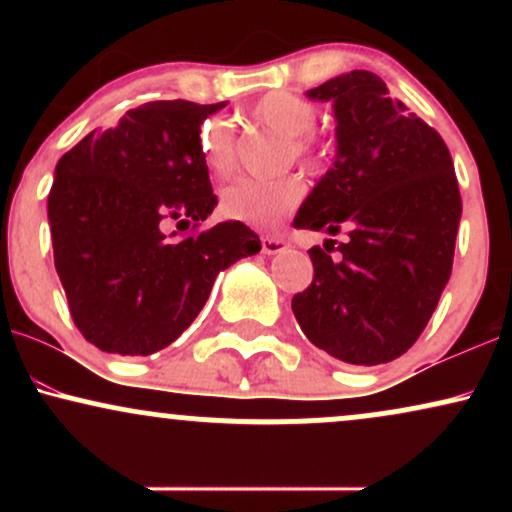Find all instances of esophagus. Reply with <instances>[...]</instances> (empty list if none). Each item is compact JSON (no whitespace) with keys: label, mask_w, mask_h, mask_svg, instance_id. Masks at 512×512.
Instances as JSON below:
<instances>
[{"label":"esophagus","mask_w":512,"mask_h":512,"mask_svg":"<svg viewBox=\"0 0 512 512\" xmlns=\"http://www.w3.org/2000/svg\"><path fill=\"white\" fill-rule=\"evenodd\" d=\"M286 250L284 238H262V252L264 255H279V252Z\"/></svg>","instance_id":"obj_1"}]
</instances>
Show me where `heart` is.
Instances as JSON below:
<instances>
[{"mask_svg": "<svg viewBox=\"0 0 512 512\" xmlns=\"http://www.w3.org/2000/svg\"><path fill=\"white\" fill-rule=\"evenodd\" d=\"M257 127L269 129L286 139L284 156H293L305 166L320 168L327 161V149L310 134L317 110L301 96L286 91L267 93L250 110ZM197 154L202 166L214 178H228L236 168V137L223 120H207L199 127ZM305 187L296 175H276L267 180L240 178L221 192V214L252 228L272 231L301 204Z\"/></svg>", "mask_w": 512, "mask_h": 512, "instance_id": "obj_1", "label": "heart"}]
</instances>
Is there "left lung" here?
<instances>
[{"label": "left lung", "instance_id": "8db88e82", "mask_svg": "<svg viewBox=\"0 0 512 512\" xmlns=\"http://www.w3.org/2000/svg\"><path fill=\"white\" fill-rule=\"evenodd\" d=\"M332 103L337 154L293 226L327 233L308 250L313 284L291 301L317 349L354 366L395 361L419 339L448 284L462 199L436 129L366 69L305 91ZM347 240L332 258V235Z\"/></svg>", "mask_w": 512, "mask_h": 512}]
</instances>
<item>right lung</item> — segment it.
<instances>
[{"instance_id": "obj_1", "label": "right lung", "mask_w": 512, "mask_h": 512, "mask_svg": "<svg viewBox=\"0 0 512 512\" xmlns=\"http://www.w3.org/2000/svg\"><path fill=\"white\" fill-rule=\"evenodd\" d=\"M226 101H154L86 134L55 168L48 219L74 325L101 351L149 356L180 337L216 276L260 252L240 221L175 238L216 207L197 134Z\"/></svg>"}]
</instances>
